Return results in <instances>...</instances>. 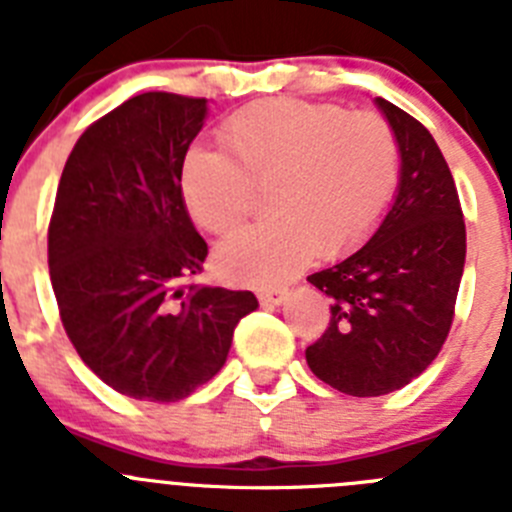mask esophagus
<instances>
[{
    "mask_svg": "<svg viewBox=\"0 0 512 512\" xmlns=\"http://www.w3.org/2000/svg\"><path fill=\"white\" fill-rule=\"evenodd\" d=\"M287 300V289L284 287H266L259 289V302L261 305H279Z\"/></svg>",
    "mask_w": 512,
    "mask_h": 512,
    "instance_id": "1",
    "label": "esophagus"
}]
</instances>
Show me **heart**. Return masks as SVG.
<instances>
[{
    "mask_svg": "<svg viewBox=\"0 0 512 512\" xmlns=\"http://www.w3.org/2000/svg\"><path fill=\"white\" fill-rule=\"evenodd\" d=\"M225 148L192 151L184 200L200 228L225 235L269 189L266 223L220 243L217 269L233 282L271 284L320 256H343L379 228L400 187V138L377 112L264 99L228 117Z\"/></svg>",
    "mask_w": 512,
    "mask_h": 512,
    "instance_id": "obj_1",
    "label": "heart"
}]
</instances>
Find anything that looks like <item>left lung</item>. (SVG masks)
<instances>
[{
    "label": "left lung",
    "instance_id": "obj_1",
    "mask_svg": "<svg viewBox=\"0 0 512 512\" xmlns=\"http://www.w3.org/2000/svg\"><path fill=\"white\" fill-rule=\"evenodd\" d=\"M400 138V192L372 241L307 282L330 297V323L307 346L312 374L333 390L379 397L413 382L454 323L467 228L454 176L433 135L379 97Z\"/></svg>",
    "mask_w": 512,
    "mask_h": 512
}]
</instances>
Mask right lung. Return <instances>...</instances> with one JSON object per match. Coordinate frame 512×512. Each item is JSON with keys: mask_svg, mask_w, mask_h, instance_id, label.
<instances>
[{"mask_svg": "<svg viewBox=\"0 0 512 512\" xmlns=\"http://www.w3.org/2000/svg\"><path fill=\"white\" fill-rule=\"evenodd\" d=\"M205 97L146 92L94 120L66 158L48 223L63 330L120 395L176 402L225 364L253 292L194 282L207 243L182 194Z\"/></svg>", "mask_w": 512, "mask_h": 512, "instance_id": "obj_1", "label": "right lung"}]
</instances>
